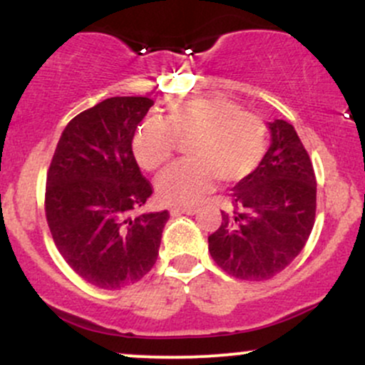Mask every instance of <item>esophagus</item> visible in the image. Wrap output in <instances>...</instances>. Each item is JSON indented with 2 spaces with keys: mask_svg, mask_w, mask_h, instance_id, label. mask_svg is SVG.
Masks as SVG:
<instances>
[{
  "mask_svg": "<svg viewBox=\"0 0 365 365\" xmlns=\"http://www.w3.org/2000/svg\"><path fill=\"white\" fill-rule=\"evenodd\" d=\"M171 216H180V215H195V207H173L171 209Z\"/></svg>",
  "mask_w": 365,
  "mask_h": 365,
  "instance_id": "obj_1",
  "label": "esophagus"
}]
</instances>
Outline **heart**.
<instances>
[{"label":"heart","mask_w":365,"mask_h":365,"mask_svg":"<svg viewBox=\"0 0 365 365\" xmlns=\"http://www.w3.org/2000/svg\"><path fill=\"white\" fill-rule=\"evenodd\" d=\"M190 159L171 166L158 180V197L171 206H188L221 183L249 178L266 158L269 128L261 116L232 99L187 98L173 101L165 121L145 120L132 137V150L145 171H159L187 142Z\"/></svg>","instance_id":"obj_1"}]
</instances>
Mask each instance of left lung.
Here are the masks:
<instances>
[{
    "label": "left lung",
    "instance_id": "left-lung-1",
    "mask_svg": "<svg viewBox=\"0 0 365 365\" xmlns=\"http://www.w3.org/2000/svg\"><path fill=\"white\" fill-rule=\"evenodd\" d=\"M273 142L262 165L238 182L232 211H221L209 252L238 279L264 282L302 252L316 221V175L302 140L288 121L269 123Z\"/></svg>",
    "mask_w": 365,
    "mask_h": 365
}]
</instances>
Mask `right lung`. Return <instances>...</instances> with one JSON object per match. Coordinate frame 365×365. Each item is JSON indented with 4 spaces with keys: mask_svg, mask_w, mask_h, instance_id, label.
I'll return each instance as SVG.
<instances>
[{
    "mask_svg": "<svg viewBox=\"0 0 365 365\" xmlns=\"http://www.w3.org/2000/svg\"><path fill=\"white\" fill-rule=\"evenodd\" d=\"M154 101L110 98L63 130L46 178L44 211L58 252L81 278L121 290L156 264L170 212L137 215L154 188L132 150Z\"/></svg>",
    "mask_w": 365,
    "mask_h": 365,
    "instance_id": "obj_1",
    "label": "right lung"
}]
</instances>
